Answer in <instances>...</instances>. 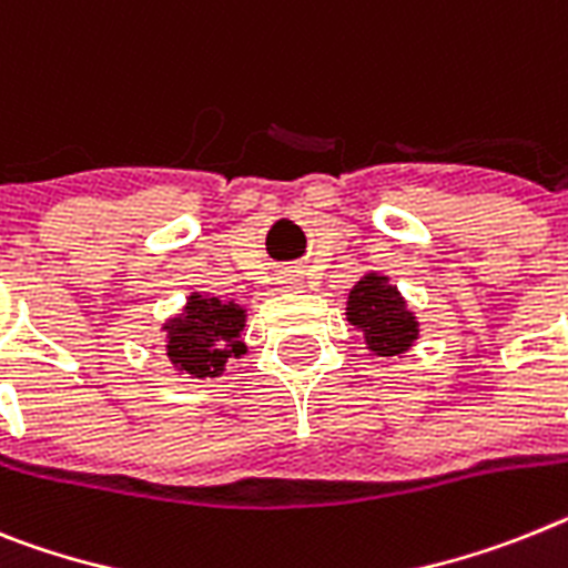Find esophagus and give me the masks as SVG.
I'll list each match as a JSON object with an SVG mask.
<instances>
[{
    "mask_svg": "<svg viewBox=\"0 0 568 568\" xmlns=\"http://www.w3.org/2000/svg\"><path fill=\"white\" fill-rule=\"evenodd\" d=\"M278 287L281 293H302L307 287V275H304V270H281Z\"/></svg>",
    "mask_w": 568,
    "mask_h": 568,
    "instance_id": "34e87169",
    "label": "esophagus"
}]
</instances>
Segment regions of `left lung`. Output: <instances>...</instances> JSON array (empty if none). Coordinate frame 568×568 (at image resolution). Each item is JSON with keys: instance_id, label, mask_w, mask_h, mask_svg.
I'll list each match as a JSON object with an SVG mask.
<instances>
[{"instance_id": "obj_1", "label": "left lung", "mask_w": 568, "mask_h": 568, "mask_svg": "<svg viewBox=\"0 0 568 568\" xmlns=\"http://www.w3.org/2000/svg\"><path fill=\"white\" fill-rule=\"evenodd\" d=\"M347 322L365 333L373 356H402L419 338V322L387 275L367 273L347 295Z\"/></svg>"}]
</instances>
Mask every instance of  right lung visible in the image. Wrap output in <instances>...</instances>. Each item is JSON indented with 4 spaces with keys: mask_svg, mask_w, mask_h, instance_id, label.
<instances>
[{
    "mask_svg": "<svg viewBox=\"0 0 568 568\" xmlns=\"http://www.w3.org/2000/svg\"><path fill=\"white\" fill-rule=\"evenodd\" d=\"M244 327L246 310L241 304L192 293L183 313L163 324L169 362L189 379H215L226 371L230 358L246 353V344L241 342Z\"/></svg>",
    "mask_w": 568,
    "mask_h": 568,
    "instance_id": "obj_1",
    "label": "right lung"
}]
</instances>
